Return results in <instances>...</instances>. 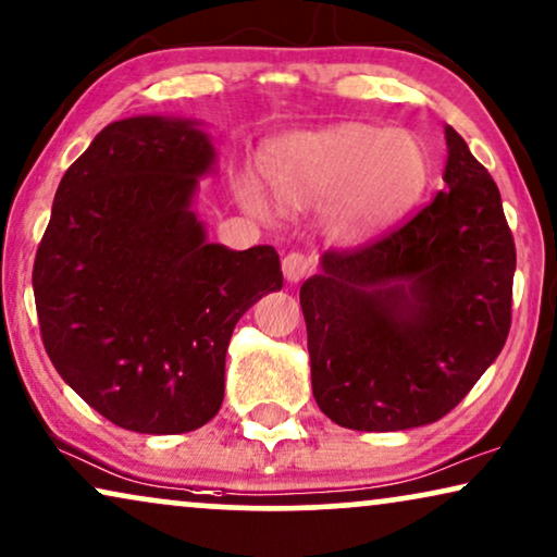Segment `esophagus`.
I'll use <instances>...</instances> for the list:
<instances>
[{
  "label": "esophagus",
  "instance_id": "esophagus-1",
  "mask_svg": "<svg viewBox=\"0 0 557 557\" xmlns=\"http://www.w3.org/2000/svg\"><path fill=\"white\" fill-rule=\"evenodd\" d=\"M313 259L308 255H302V251H290L283 259V274L287 283H300V280H306L310 272H313Z\"/></svg>",
  "mask_w": 557,
  "mask_h": 557
}]
</instances>
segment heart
<instances>
[{"mask_svg":"<svg viewBox=\"0 0 557 557\" xmlns=\"http://www.w3.org/2000/svg\"><path fill=\"white\" fill-rule=\"evenodd\" d=\"M264 175L283 209L331 201L329 232L351 244L397 224L420 201L430 158L412 132L341 122L274 139L264 152ZM239 198L257 213L270 209L251 177L239 181Z\"/></svg>","mask_w":557,"mask_h":557,"instance_id":"b5f03b06","label":"heart"}]
</instances>
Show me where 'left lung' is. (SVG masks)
Returning <instances> with one entry per match:
<instances>
[{"label":"left lung","instance_id":"left-lung-1","mask_svg":"<svg viewBox=\"0 0 557 557\" xmlns=\"http://www.w3.org/2000/svg\"><path fill=\"white\" fill-rule=\"evenodd\" d=\"M446 143V190L382 239L325 251L300 287L313 397L341 428L441 420L507 341L517 251L499 188L454 127Z\"/></svg>","mask_w":557,"mask_h":557}]
</instances>
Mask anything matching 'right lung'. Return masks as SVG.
Returning <instances> with one entry per match:
<instances>
[{
	"mask_svg": "<svg viewBox=\"0 0 557 557\" xmlns=\"http://www.w3.org/2000/svg\"><path fill=\"white\" fill-rule=\"evenodd\" d=\"M216 160L198 122L129 116L65 170L33 267L46 351L124 430L188 433L224 403L234 325L283 287L274 247L206 242L190 211Z\"/></svg>",
	"mask_w": 557,
	"mask_h": 557,
	"instance_id": "obj_1",
	"label": "right lung"
}]
</instances>
